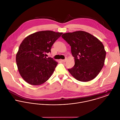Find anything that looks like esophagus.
Here are the masks:
<instances>
[{
  "mask_svg": "<svg viewBox=\"0 0 120 120\" xmlns=\"http://www.w3.org/2000/svg\"><path fill=\"white\" fill-rule=\"evenodd\" d=\"M67 59H65V60H61V61H62L63 62H66L67 61Z\"/></svg>",
  "mask_w": 120,
  "mask_h": 120,
  "instance_id": "esophagus-1",
  "label": "esophagus"
}]
</instances>
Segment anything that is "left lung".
<instances>
[{
	"label": "left lung",
	"mask_w": 120,
	"mask_h": 120,
	"mask_svg": "<svg viewBox=\"0 0 120 120\" xmlns=\"http://www.w3.org/2000/svg\"><path fill=\"white\" fill-rule=\"evenodd\" d=\"M61 37L71 47L75 65L69 72L77 80L88 82L95 78L104 64L106 51L103 43L83 31L67 33Z\"/></svg>",
	"instance_id": "left-lung-1"
}]
</instances>
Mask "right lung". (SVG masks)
<instances>
[{
	"label": "right lung",
	"mask_w": 120,
	"mask_h": 120,
	"mask_svg": "<svg viewBox=\"0 0 120 120\" xmlns=\"http://www.w3.org/2000/svg\"><path fill=\"white\" fill-rule=\"evenodd\" d=\"M62 34L50 30L39 31L22 41L16 55V62L20 75L26 82L38 86L51 76L58 63L45 55L51 52L53 44Z\"/></svg>",
	"instance_id": "add662e5"
}]
</instances>
